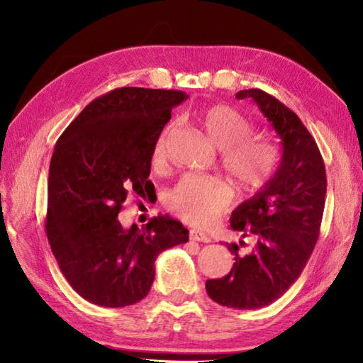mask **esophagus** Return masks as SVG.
I'll return each instance as SVG.
<instances>
[{"label":"esophagus","mask_w":363,"mask_h":363,"mask_svg":"<svg viewBox=\"0 0 363 363\" xmlns=\"http://www.w3.org/2000/svg\"><path fill=\"white\" fill-rule=\"evenodd\" d=\"M190 240L194 242H203V243H209L211 242V237L206 235L201 230H196V229H191L190 230Z\"/></svg>","instance_id":"34e87169"}]
</instances>
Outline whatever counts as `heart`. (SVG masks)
<instances>
[{
    "mask_svg": "<svg viewBox=\"0 0 363 363\" xmlns=\"http://www.w3.org/2000/svg\"><path fill=\"white\" fill-rule=\"evenodd\" d=\"M209 140L221 150V164L237 186L254 191L273 176L279 165L277 146L264 137H251L252 123L242 112L226 104H215L199 117ZM167 135L164 130L152 148V165L162 168L167 164ZM233 191L225 182L215 177L198 174L182 176L167 199L168 209L176 217L191 225H209L225 212Z\"/></svg>",
    "mask_w": 363,
    "mask_h": 363,
    "instance_id": "heart-1",
    "label": "heart"
}]
</instances>
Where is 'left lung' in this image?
<instances>
[{
	"mask_svg": "<svg viewBox=\"0 0 363 363\" xmlns=\"http://www.w3.org/2000/svg\"><path fill=\"white\" fill-rule=\"evenodd\" d=\"M235 98L257 104L281 138L282 157L272 179L230 215V228L252 246L226 243L234 267L207 281L206 290L215 303L251 311L279 299L303 273L320 235L328 182L318 146L295 112L259 89Z\"/></svg>",
	"mask_w": 363,
	"mask_h": 363,
	"instance_id": "obj_1",
	"label": "left lung"
}]
</instances>
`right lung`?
<instances>
[{
	"mask_svg": "<svg viewBox=\"0 0 363 363\" xmlns=\"http://www.w3.org/2000/svg\"><path fill=\"white\" fill-rule=\"evenodd\" d=\"M187 98L177 90L115 89L84 107L54 146L46 237L68 284L91 304L142 301L159 254L189 242V230L169 215L142 229L118 221L129 194L150 191L154 145Z\"/></svg>",
	"mask_w": 363,
	"mask_h": 363,
	"instance_id": "1",
	"label": "right lung"
}]
</instances>
